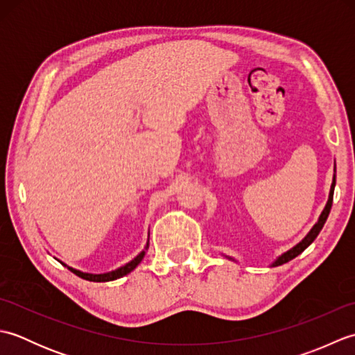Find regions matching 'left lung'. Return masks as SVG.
Listing matches in <instances>:
<instances>
[{
  "mask_svg": "<svg viewBox=\"0 0 355 355\" xmlns=\"http://www.w3.org/2000/svg\"><path fill=\"white\" fill-rule=\"evenodd\" d=\"M334 171H336V168H334ZM334 187H336V173H334V178H333V184H331V191H329V197H328V202H327V206H325V209H323V212L320 214V216H319V220H318V223L314 224V227L310 230V233H308V235L300 241V243L297 244V245H294L293 248H290L288 252H285L284 254H281L279 256V258L271 263V266L273 267H277V266H282V263H285V262H288V261H291V259H294L296 258L297 254H300L302 253L305 248L310 245L313 241L318 238V235L320 233V230H322V227H323V224L327 223V218H328V215H329V210H331V206H333V195H334ZM229 259H232V258H229Z\"/></svg>",
  "mask_w": 355,
  "mask_h": 355,
  "instance_id": "obj_1",
  "label": "left lung"
}]
</instances>
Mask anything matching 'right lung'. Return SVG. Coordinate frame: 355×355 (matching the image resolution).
Listing matches in <instances>:
<instances>
[{"instance_id": "right-lung-1", "label": "right lung", "mask_w": 355, "mask_h": 355, "mask_svg": "<svg viewBox=\"0 0 355 355\" xmlns=\"http://www.w3.org/2000/svg\"><path fill=\"white\" fill-rule=\"evenodd\" d=\"M146 248H148V245H146ZM143 256H145V250H143L141 253H139L137 256H135V258H134L131 262H128L126 266L120 267V268H117V270H112V271H110V273L92 275V273H84V271L74 270V268H71V267H69V270H70V271H73V273L76 275V276H79V277H82V279H85V281H92V282H108V281H116V279L122 277V276H125V275H128V273H131V271H132L135 267H137L139 263L141 262Z\"/></svg>"}]
</instances>
